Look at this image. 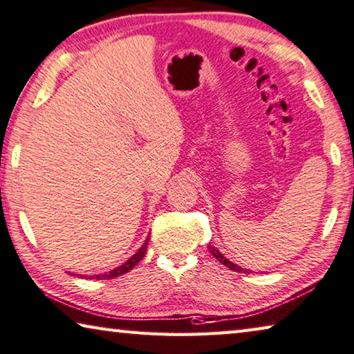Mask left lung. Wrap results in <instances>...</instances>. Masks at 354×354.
Returning <instances> with one entry per match:
<instances>
[{
  "label": "left lung",
  "mask_w": 354,
  "mask_h": 354,
  "mask_svg": "<svg viewBox=\"0 0 354 354\" xmlns=\"http://www.w3.org/2000/svg\"><path fill=\"white\" fill-rule=\"evenodd\" d=\"M207 250L211 252L212 255H214L218 261L222 263V265H225L228 269H232V271H238V272H248V269H243L241 266H238V265H234V263H232L230 260H227L225 257H223L221 252H218L216 248H212V245H209V248H207Z\"/></svg>",
  "instance_id": "left-lung-1"
}]
</instances>
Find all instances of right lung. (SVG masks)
<instances>
[{
	"label": "right lung",
	"instance_id": "obj_1",
	"mask_svg": "<svg viewBox=\"0 0 354 354\" xmlns=\"http://www.w3.org/2000/svg\"><path fill=\"white\" fill-rule=\"evenodd\" d=\"M148 241H149V238H147V241H145L142 248L138 249L137 254H133L126 263H122L121 266H118L116 269H113V271H110L109 274H97V276H89V279H97V280H100V279H113V277H120V276H122V274L129 272L133 266L138 265V261L142 260V258L145 257V254H147ZM83 277H88V276H83Z\"/></svg>",
	"mask_w": 354,
	"mask_h": 354
}]
</instances>
